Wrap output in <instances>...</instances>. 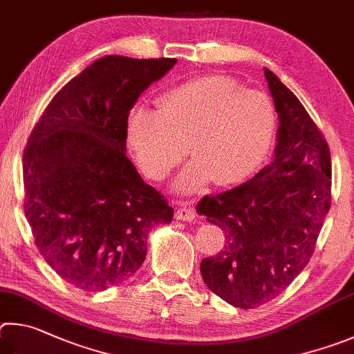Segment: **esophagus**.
Returning a JSON list of instances; mask_svg holds the SVG:
<instances>
[{"label": "esophagus", "mask_w": 354, "mask_h": 354, "mask_svg": "<svg viewBox=\"0 0 354 354\" xmlns=\"http://www.w3.org/2000/svg\"><path fill=\"white\" fill-rule=\"evenodd\" d=\"M176 218L178 221H183V222H191V221H194V218H196V212L191 207L182 205L180 208H177Z\"/></svg>", "instance_id": "obj_1"}]
</instances>
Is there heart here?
<instances>
[{
    "label": "heart",
    "instance_id": "b5f03b06",
    "mask_svg": "<svg viewBox=\"0 0 354 354\" xmlns=\"http://www.w3.org/2000/svg\"><path fill=\"white\" fill-rule=\"evenodd\" d=\"M275 126V107L268 95L214 74L166 91L157 111H130L127 145L152 180L169 176L189 149L194 158L174 189L193 194L212 180L227 187L250 177L269 152Z\"/></svg>",
    "mask_w": 354,
    "mask_h": 354
}]
</instances>
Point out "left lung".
<instances>
[{"label":"left lung","mask_w":354,"mask_h":354,"mask_svg":"<svg viewBox=\"0 0 354 354\" xmlns=\"http://www.w3.org/2000/svg\"><path fill=\"white\" fill-rule=\"evenodd\" d=\"M278 113L272 163L241 187L203 197L197 213L221 227L225 245L202 259L208 289L250 309L280 295L314 253L331 202V157L292 91L264 68Z\"/></svg>","instance_id":"1"}]
</instances>
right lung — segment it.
<instances>
[{
	"label": "right lung",
	"mask_w": 354,
	"mask_h": 354,
	"mask_svg": "<svg viewBox=\"0 0 354 354\" xmlns=\"http://www.w3.org/2000/svg\"><path fill=\"white\" fill-rule=\"evenodd\" d=\"M176 59L105 55L73 77L41 115L23 158L24 214L41 257L86 292L129 280L147 236L174 208L126 155L136 99Z\"/></svg>",
	"instance_id": "1"
}]
</instances>
